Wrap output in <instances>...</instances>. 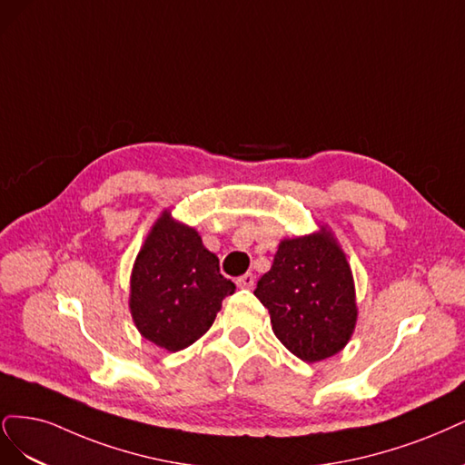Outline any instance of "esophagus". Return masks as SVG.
<instances>
[{"mask_svg":"<svg viewBox=\"0 0 465 465\" xmlns=\"http://www.w3.org/2000/svg\"><path fill=\"white\" fill-rule=\"evenodd\" d=\"M235 283L239 288H243V290H251L252 286H254V276L251 274V272H247V274H243V276H239L237 280H235Z\"/></svg>","mask_w":465,"mask_h":465,"instance_id":"1","label":"esophagus"}]
</instances>
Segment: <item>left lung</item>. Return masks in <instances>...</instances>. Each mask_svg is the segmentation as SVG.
Masks as SVG:
<instances>
[{
	"mask_svg": "<svg viewBox=\"0 0 465 465\" xmlns=\"http://www.w3.org/2000/svg\"><path fill=\"white\" fill-rule=\"evenodd\" d=\"M254 295L271 312L276 338L307 363L332 357L351 338L353 278L331 232L283 239Z\"/></svg>",
	"mask_w": 465,
	"mask_h": 465,
	"instance_id": "1",
	"label": "left lung"
}]
</instances>
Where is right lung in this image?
I'll list each match as a JSON object with an SVG mask.
<instances>
[{
    "label": "right lung",
    "instance_id": "add662e5",
    "mask_svg": "<svg viewBox=\"0 0 465 465\" xmlns=\"http://www.w3.org/2000/svg\"><path fill=\"white\" fill-rule=\"evenodd\" d=\"M233 292L235 283L220 274V261L201 235L163 213L134 261L129 307L146 340L179 351L213 326Z\"/></svg>",
    "mask_w": 465,
    "mask_h": 465
}]
</instances>
